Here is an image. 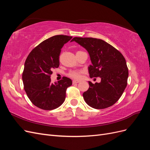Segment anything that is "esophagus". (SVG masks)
I'll return each instance as SVG.
<instances>
[{
	"label": "esophagus",
	"mask_w": 150,
	"mask_h": 150,
	"mask_svg": "<svg viewBox=\"0 0 150 150\" xmlns=\"http://www.w3.org/2000/svg\"><path fill=\"white\" fill-rule=\"evenodd\" d=\"M79 82H80V81H78V80H73V81H72V83H73V84H76V83H78Z\"/></svg>",
	"instance_id": "esophagus-1"
}]
</instances>
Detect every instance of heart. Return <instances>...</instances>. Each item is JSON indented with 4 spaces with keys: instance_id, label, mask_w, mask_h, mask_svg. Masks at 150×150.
<instances>
[{
    "instance_id": "b5f03b06",
    "label": "heart",
    "mask_w": 150,
    "mask_h": 150,
    "mask_svg": "<svg viewBox=\"0 0 150 150\" xmlns=\"http://www.w3.org/2000/svg\"><path fill=\"white\" fill-rule=\"evenodd\" d=\"M81 72H82L80 71H71L69 72L68 76L71 77V78H72L78 79L81 78Z\"/></svg>"
}]
</instances>
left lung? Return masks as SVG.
<instances>
[{"label": "left lung", "mask_w": 150, "mask_h": 150, "mask_svg": "<svg viewBox=\"0 0 150 150\" xmlns=\"http://www.w3.org/2000/svg\"><path fill=\"white\" fill-rule=\"evenodd\" d=\"M89 53L92 64L88 67L91 78L99 77L100 83L93 84L83 96L85 102L94 109L111 106L120 98L127 86L128 69L122 54L104 40L92 38H74Z\"/></svg>", "instance_id": "8db88e82"}]
</instances>
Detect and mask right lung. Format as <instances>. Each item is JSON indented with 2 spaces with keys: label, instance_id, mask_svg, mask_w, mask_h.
Returning <instances> with one entry per match:
<instances>
[{
  "label": "right lung",
  "instance_id": "obj_1",
  "mask_svg": "<svg viewBox=\"0 0 150 150\" xmlns=\"http://www.w3.org/2000/svg\"><path fill=\"white\" fill-rule=\"evenodd\" d=\"M72 36L57 35L40 43L27 57L22 81L24 90L34 105L44 110L59 107L66 98V91L72 80L64 77L52 83V70L59 66V56L64 45Z\"/></svg>",
  "mask_w": 150,
  "mask_h": 150
}]
</instances>
